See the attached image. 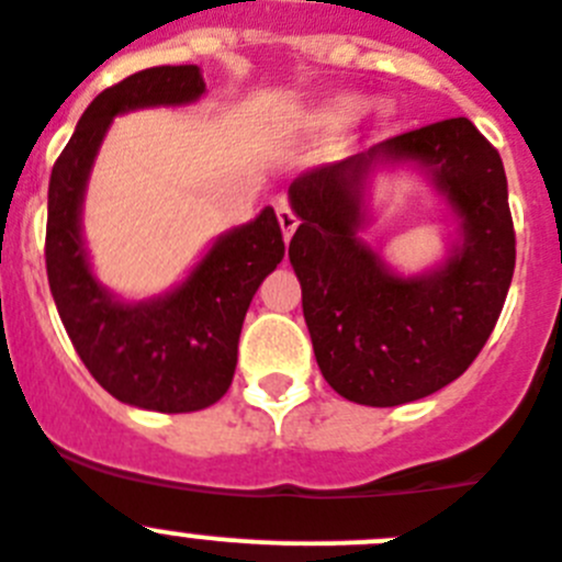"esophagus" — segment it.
I'll return each mask as SVG.
<instances>
[{
  "label": "esophagus",
  "instance_id": "esophagus-1",
  "mask_svg": "<svg viewBox=\"0 0 562 562\" xmlns=\"http://www.w3.org/2000/svg\"><path fill=\"white\" fill-rule=\"evenodd\" d=\"M277 221H280L282 237H285V244H288V240L293 237V232H296V226H300V221H296V215H293L285 199L277 201Z\"/></svg>",
  "mask_w": 562,
  "mask_h": 562
}]
</instances>
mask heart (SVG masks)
<instances>
[{"mask_svg":"<svg viewBox=\"0 0 562 562\" xmlns=\"http://www.w3.org/2000/svg\"><path fill=\"white\" fill-rule=\"evenodd\" d=\"M363 114H367V117H372V125L381 131L394 120V114H397V105H394L389 98H381V100H375V103H369L367 94H361V92H338V94H330L327 100H322V103L313 109L311 123L322 131H338V128H347V125H352L356 120H361Z\"/></svg>","mask_w":562,"mask_h":562,"instance_id":"1","label":"heart"}]
</instances>
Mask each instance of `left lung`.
<instances>
[{"label":"left lung","instance_id":"8db88e82","mask_svg":"<svg viewBox=\"0 0 562 562\" xmlns=\"http://www.w3.org/2000/svg\"><path fill=\"white\" fill-rule=\"evenodd\" d=\"M412 169L440 201L446 257L414 276L366 240L371 179ZM288 257L325 381L361 406H401L457 381L493 333L515 269L502 156L468 117L392 136L300 176Z\"/></svg>","mask_w":562,"mask_h":562}]
</instances>
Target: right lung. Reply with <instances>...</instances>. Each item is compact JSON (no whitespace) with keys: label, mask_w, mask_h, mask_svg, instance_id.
<instances>
[{"label":"right lung","mask_w":562,"mask_h":562,"mask_svg":"<svg viewBox=\"0 0 562 562\" xmlns=\"http://www.w3.org/2000/svg\"><path fill=\"white\" fill-rule=\"evenodd\" d=\"M199 67H154L89 103L55 161L47 193V280L80 361L120 403L161 414L201 412L232 386L246 311L285 255L271 206L221 232L184 280L125 300L98 280L83 237V201L114 117L181 109L204 98Z\"/></svg>","instance_id":"right-lung-1"}]
</instances>
